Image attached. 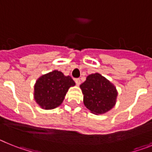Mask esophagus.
<instances>
[{
    "instance_id": "34e87169",
    "label": "esophagus",
    "mask_w": 152,
    "mask_h": 152,
    "mask_svg": "<svg viewBox=\"0 0 152 152\" xmlns=\"http://www.w3.org/2000/svg\"><path fill=\"white\" fill-rule=\"evenodd\" d=\"M75 83H76V84H77V86H79L80 84V80L79 78H76L75 80Z\"/></svg>"
}]
</instances>
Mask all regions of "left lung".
<instances>
[{
    "label": "left lung",
    "mask_w": 152,
    "mask_h": 152,
    "mask_svg": "<svg viewBox=\"0 0 152 152\" xmlns=\"http://www.w3.org/2000/svg\"><path fill=\"white\" fill-rule=\"evenodd\" d=\"M80 88L84 94V105L92 113H105L116 104L118 95L116 87L100 74L88 75Z\"/></svg>",
    "instance_id": "obj_1"
}]
</instances>
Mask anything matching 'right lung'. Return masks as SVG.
I'll return each mask as SVG.
<instances>
[{
    "instance_id": "1",
    "label": "right lung",
    "mask_w": 152,
    "mask_h": 152,
    "mask_svg": "<svg viewBox=\"0 0 152 152\" xmlns=\"http://www.w3.org/2000/svg\"><path fill=\"white\" fill-rule=\"evenodd\" d=\"M75 85L70 76L57 70L42 75L34 86V99L41 108L52 110L60 106L68 89Z\"/></svg>"
}]
</instances>
